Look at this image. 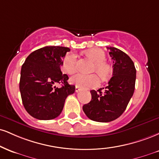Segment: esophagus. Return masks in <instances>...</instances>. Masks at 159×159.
Here are the masks:
<instances>
[{
	"instance_id": "1",
	"label": "esophagus",
	"mask_w": 159,
	"mask_h": 159,
	"mask_svg": "<svg viewBox=\"0 0 159 159\" xmlns=\"http://www.w3.org/2000/svg\"><path fill=\"white\" fill-rule=\"evenodd\" d=\"M80 89H80L79 87H78V86H75V92H76V93L79 92Z\"/></svg>"
}]
</instances>
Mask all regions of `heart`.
I'll return each mask as SVG.
<instances>
[{
  "label": "heart",
  "instance_id": "1",
  "mask_svg": "<svg viewBox=\"0 0 159 159\" xmlns=\"http://www.w3.org/2000/svg\"><path fill=\"white\" fill-rule=\"evenodd\" d=\"M86 55L95 63L94 72H98L104 79H107L112 73V66L105 62L106 55L102 49H89L86 51ZM61 70L65 73L72 75L77 71V56L74 53H69L64 57L61 63ZM70 82L78 87L84 89L95 88L100 85L101 79L97 74H78L70 78Z\"/></svg>",
  "mask_w": 159,
  "mask_h": 159
}]
</instances>
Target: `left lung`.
<instances>
[{
  "instance_id": "obj_1",
  "label": "left lung",
  "mask_w": 159,
  "mask_h": 159,
  "mask_svg": "<svg viewBox=\"0 0 159 159\" xmlns=\"http://www.w3.org/2000/svg\"><path fill=\"white\" fill-rule=\"evenodd\" d=\"M112 60V77L104 92L91 90L90 102L83 106L89 119L110 122L121 116L135 90L136 70L133 61L125 52L116 47H107Z\"/></svg>"
}]
</instances>
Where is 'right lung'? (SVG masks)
<instances>
[{
    "label": "right lung",
    "mask_w": 159,
    "mask_h": 159,
    "mask_svg": "<svg viewBox=\"0 0 159 159\" xmlns=\"http://www.w3.org/2000/svg\"><path fill=\"white\" fill-rule=\"evenodd\" d=\"M68 47L50 46L32 52L20 71L19 88L24 108L39 120H51L62 112L65 100L75 90L70 85L66 74H62L61 63ZM61 83L62 87H55Z\"/></svg>",
    "instance_id": "right-lung-1"
}]
</instances>
